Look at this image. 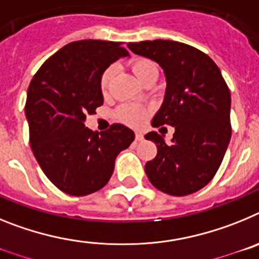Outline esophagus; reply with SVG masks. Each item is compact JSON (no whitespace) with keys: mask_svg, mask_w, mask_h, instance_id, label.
Instances as JSON below:
<instances>
[{"mask_svg":"<svg viewBox=\"0 0 259 259\" xmlns=\"http://www.w3.org/2000/svg\"><path fill=\"white\" fill-rule=\"evenodd\" d=\"M135 139H136V141H143L144 140V135L141 134L140 131H136V134H135Z\"/></svg>","mask_w":259,"mask_h":259,"instance_id":"34e87169","label":"esophagus"}]
</instances>
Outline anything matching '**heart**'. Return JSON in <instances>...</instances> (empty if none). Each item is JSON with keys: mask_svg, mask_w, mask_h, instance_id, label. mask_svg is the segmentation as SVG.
I'll list each match as a JSON object with an SVG mask.
<instances>
[{"mask_svg": "<svg viewBox=\"0 0 259 259\" xmlns=\"http://www.w3.org/2000/svg\"><path fill=\"white\" fill-rule=\"evenodd\" d=\"M131 70L135 76L139 79V81H141L149 72L157 70V67H155L154 63L152 61H149V59L137 58L131 62ZM114 72H115L114 67L110 66V67H107L102 72L101 77H100V88H101V91L104 93L107 92V89H109L110 84H111ZM116 115H118V118L122 122L127 123V124L139 125L145 120L146 115H148V110L145 107L140 106V105L127 104L119 107L118 111H116Z\"/></svg>", "mask_w": 259, "mask_h": 259, "instance_id": "1", "label": "heart"}]
</instances>
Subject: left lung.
<instances>
[{
    "instance_id": "obj_1",
    "label": "left lung",
    "mask_w": 259,
    "mask_h": 259,
    "mask_svg": "<svg viewBox=\"0 0 259 259\" xmlns=\"http://www.w3.org/2000/svg\"><path fill=\"white\" fill-rule=\"evenodd\" d=\"M128 49L161 66L166 77L163 102L153 127L175 128L171 144L152 131L157 155L145 172L155 188L187 196L203 188L218 171L231 140V93L219 67L205 53L171 40L128 42Z\"/></svg>"
}]
</instances>
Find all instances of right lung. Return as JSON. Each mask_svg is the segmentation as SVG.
Listing matches in <instances>:
<instances>
[{
    "instance_id": "1",
    "label": "right lung",
    "mask_w": 259,
    "mask_h": 259,
    "mask_svg": "<svg viewBox=\"0 0 259 259\" xmlns=\"http://www.w3.org/2000/svg\"><path fill=\"white\" fill-rule=\"evenodd\" d=\"M122 57H130L122 42L74 41L45 61L28 87L31 149L48 179L70 196L105 187L116 155L135 140L134 131L119 123L100 134L84 124L104 104L102 72Z\"/></svg>"
}]
</instances>
